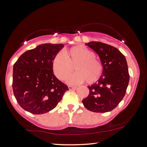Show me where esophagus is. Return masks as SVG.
<instances>
[{"instance_id": "1", "label": "esophagus", "mask_w": 147, "mask_h": 147, "mask_svg": "<svg viewBox=\"0 0 147 147\" xmlns=\"http://www.w3.org/2000/svg\"><path fill=\"white\" fill-rule=\"evenodd\" d=\"M69 89H70V90H75V89H77L76 87H74V86H68Z\"/></svg>"}]
</instances>
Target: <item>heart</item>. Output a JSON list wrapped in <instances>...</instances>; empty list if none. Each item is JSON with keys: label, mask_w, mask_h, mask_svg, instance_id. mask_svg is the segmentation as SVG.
Listing matches in <instances>:
<instances>
[{"label": "heart", "mask_w": 147, "mask_h": 147, "mask_svg": "<svg viewBox=\"0 0 147 147\" xmlns=\"http://www.w3.org/2000/svg\"><path fill=\"white\" fill-rule=\"evenodd\" d=\"M75 73L69 75L66 82L71 85H78L87 80L92 84L97 81L103 71L102 64L94 57V54L85 47L78 45L58 53L53 61V69L55 76L63 80L73 70Z\"/></svg>", "instance_id": "heart-1"}]
</instances>
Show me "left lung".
I'll list each match as a JSON object with an SVG mask.
<instances>
[{"label": "left lung", "mask_w": 147, "mask_h": 147, "mask_svg": "<svg viewBox=\"0 0 147 147\" xmlns=\"http://www.w3.org/2000/svg\"><path fill=\"white\" fill-rule=\"evenodd\" d=\"M86 45L99 56L103 66L97 82L88 86L89 94L82 103L88 110L96 113L108 112L115 109L125 95L130 75L124 56L113 46L98 41Z\"/></svg>", "instance_id": "1"}]
</instances>
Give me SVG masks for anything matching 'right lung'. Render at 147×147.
<instances>
[{
  "label": "right lung",
  "instance_id": "add662e5",
  "mask_svg": "<svg viewBox=\"0 0 147 147\" xmlns=\"http://www.w3.org/2000/svg\"><path fill=\"white\" fill-rule=\"evenodd\" d=\"M64 47L46 43L26 51L14 63L13 94L17 102L32 114H43L53 109L60 102L67 85L54 76L53 61Z\"/></svg>",
  "mask_w": 147,
  "mask_h": 147
}]
</instances>
